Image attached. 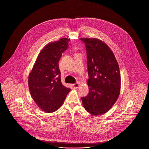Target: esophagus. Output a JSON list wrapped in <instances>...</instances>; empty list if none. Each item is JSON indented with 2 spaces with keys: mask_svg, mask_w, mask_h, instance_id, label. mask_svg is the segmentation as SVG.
<instances>
[{
  "mask_svg": "<svg viewBox=\"0 0 149 149\" xmlns=\"http://www.w3.org/2000/svg\"><path fill=\"white\" fill-rule=\"evenodd\" d=\"M80 86V83H76L75 84H73V87H74V88H78Z\"/></svg>",
  "mask_w": 149,
  "mask_h": 149,
  "instance_id": "esophagus-1",
  "label": "esophagus"
}]
</instances>
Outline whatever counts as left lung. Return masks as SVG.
<instances>
[{
  "label": "left lung",
  "instance_id": "8db88e82",
  "mask_svg": "<svg viewBox=\"0 0 149 149\" xmlns=\"http://www.w3.org/2000/svg\"><path fill=\"white\" fill-rule=\"evenodd\" d=\"M86 45L89 93L81 97L83 107L93 116L107 112L118 99L121 76L118 62L110 47L97 38H81Z\"/></svg>",
  "mask_w": 149,
  "mask_h": 149
}]
</instances>
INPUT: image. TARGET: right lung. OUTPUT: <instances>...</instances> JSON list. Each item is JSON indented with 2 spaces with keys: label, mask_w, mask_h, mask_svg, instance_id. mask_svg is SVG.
I'll return each instance as SVG.
<instances>
[{
  "label": "right lung",
  "mask_w": 149,
  "mask_h": 149,
  "mask_svg": "<svg viewBox=\"0 0 149 149\" xmlns=\"http://www.w3.org/2000/svg\"><path fill=\"white\" fill-rule=\"evenodd\" d=\"M70 39L61 38L46 45L39 54L29 74L31 95L43 111L53 113L63 103L70 88L62 85L58 62Z\"/></svg>",
  "instance_id": "1"
}]
</instances>
